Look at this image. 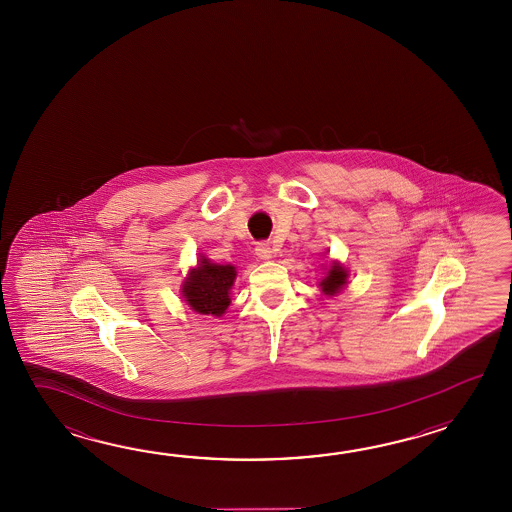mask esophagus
<instances>
[{
    "label": "esophagus",
    "mask_w": 512,
    "mask_h": 512,
    "mask_svg": "<svg viewBox=\"0 0 512 512\" xmlns=\"http://www.w3.org/2000/svg\"><path fill=\"white\" fill-rule=\"evenodd\" d=\"M256 254H258L260 260H269V258H272L271 243H267V241L258 243V245H256Z\"/></svg>",
    "instance_id": "obj_1"
}]
</instances>
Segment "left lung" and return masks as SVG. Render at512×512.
I'll list each match as a JSON object with an SVG mask.
<instances>
[{"mask_svg": "<svg viewBox=\"0 0 512 512\" xmlns=\"http://www.w3.org/2000/svg\"><path fill=\"white\" fill-rule=\"evenodd\" d=\"M348 280V272L344 267H340L338 263H333V267L327 272L326 278L320 282L322 291L326 294H335L344 287V283Z\"/></svg>", "mask_w": 512, "mask_h": 512, "instance_id": "8db88e82", "label": "left lung"}]
</instances>
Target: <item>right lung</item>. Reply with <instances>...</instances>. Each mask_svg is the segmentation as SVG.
<instances>
[{
  "mask_svg": "<svg viewBox=\"0 0 512 512\" xmlns=\"http://www.w3.org/2000/svg\"><path fill=\"white\" fill-rule=\"evenodd\" d=\"M234 278L236 271L232 265H216L203 260L186 280L183 289L186 302L201 315L221 316L229 307V291Z\"/></svg>",
  "mask_w": 512,
  "mask_h": 512,
  "instance_id": "obj_1",
  "label": "right lung"
}]
</instances>
